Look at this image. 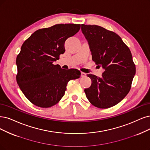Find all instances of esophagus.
I'll use <instances>...</instances> for the list:
<instances>
[{
    "label": "esophagus",
    "instance_id": "esophagus-1",
    "mask_svg": "<svg viewBox=\"0 0 150 150\" xmlns=\"http://www.w3.org/2000/svg\"><path fill=\"white\" fill-rule=\"evenodd\" d=\"M86 76V74L84 73V72H81V77H85Z\"/></svg>",
    "mask_w": 150,
    "mask_h": 150
}]
</instances>
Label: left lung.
Here are the masks:
<instances>
[{"mask_svg":"<svg viewBox=\"0 0 150 150\" xmlns=\"http://www.w3.org/2000/svg\"><path fill=\"white\" fill-rule=\"evenodd\" d=\"M92 59L104 69L101 78L92 74L91 85L85 89L86 98L95 107L111 108L130 91L136 67L130 50L115 33L98 25H81Z\"/></svg>","mask_w":150,"mask_h":150,"instance_id":"obj_1","label":"left lung"}]
</instances>
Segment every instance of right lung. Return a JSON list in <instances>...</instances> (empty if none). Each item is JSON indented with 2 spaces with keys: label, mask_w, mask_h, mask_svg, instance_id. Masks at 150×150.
<instances>
[{
  "label": "right lung",
  "mask_w": 150,
  "mask_h": 150,
  "mask_svg": "<svg viewBox=\"0 0 150 150\" xmlns=\"http://www.w3.org/2000/svg\"><path fill=\"white\" fill-rule=\"evenodd\" d=\"M80 29V24H57L40 29L22 44L16 57V81L28 100L35 106H54L64 96L71 80L79 79L80 71L54 65L65 52L64 44Z\"/></svg>",
  "instance_id": "1"
}]
</instances>
